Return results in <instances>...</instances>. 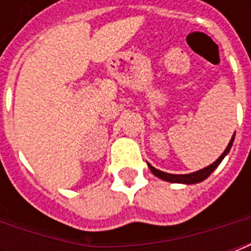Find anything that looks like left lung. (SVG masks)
<instances>
[{
	"label": "left lung",
	"instance_id": "left-lung-1",
	"mask_svg": "<svg viewBox=\"0 0 251 251\" xmlns=\"http://www.w3.org/2000/svg\"><path fill=\"white\" fill-rule=\"evenodd\" d=\"M234 138H235V134L231 137V140L228 142V145L225 149V152L222 153L219 158L216 160L215 163H212L208 167H205V168L200 169V171H196V172H192V174H187V175H172V174H167V172H163V171H158L154 167H152L151 164L148 163V167L149 169L152 171V174L154 176H157L158 179L165 180V181H169V183H181V184H196V183H200V181H203L205 180L208 176H210L215 168L222 163V160L226 157V154L230 152V149L232 147V142H234Z\"/></svg>",
	"mask_w": 251,
	"mask_h": 251
}]
</instances>
